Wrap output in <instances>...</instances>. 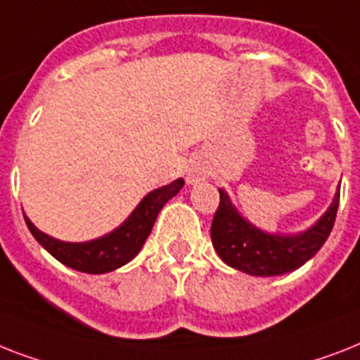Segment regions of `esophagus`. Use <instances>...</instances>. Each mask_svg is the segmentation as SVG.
<instances>
[{
  "mask_svg": "<svg viewBox=\"0 0 360 360\" xmlns=\"http://www.w3.org/2000/svg\"><path fill=\"white\" fill-rule=\"evenodd\" d=\"M206 178V172L202 171V169H198V167H193V169H189L188 172V180L191 184L195 182H200V180H204Z\"/></svg>",
  "mask_w": 360,
  "mask_h": 360,
  "instance_id": "esophagus-1",
  "label": "esophagus"
}]
</instances>
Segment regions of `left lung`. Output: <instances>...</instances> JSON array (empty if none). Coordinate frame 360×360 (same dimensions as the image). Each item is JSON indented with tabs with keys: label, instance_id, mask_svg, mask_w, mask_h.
Instances as JSON below:
<instances>
[{
	"label": "left lung",
	"instance_id": "1",
	"mask_svg": "<svg viewBox=\"0 0 360 360\" xmlns=\"http://www.w3.org/2000/svg\"><path fill=\"white\" fill-rule=\"evenodd\" d=\"M340 202L336 191L327 212L314 225L299 234H269L241 217L230 202L229 195L219 189V208L212 221V243L226 266L255 277L284 275L301 267L320 251L329 238Z\"/></svg>",
	"mask_w": 360,
	"mask_h": 360
}]
</instances>
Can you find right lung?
I'll return each mask as SVG.
<instances>
[{"label":"right lung","mask_w":360,"mask_h":360,"mask_svg":"<svg viewBox=\"0 0 360 360\" xmlns=\"http://www.w3.org/2000/svg\"><path fill=\"white\" fill-rule=\"evenodd\" d=\"M182 188L184 180L178 178L169 186L154 189L137 204V208L119 229H115L113 232H109L102 238L83 241V243L56 240V238L40 232L27 215H24V219L31 234L34 236V240L39 241L51 257L72 269L100 275V273L113 271L117 267L124 266L141 251V247L145 245L146 238L156 223L158 214L162 212L167 200H171Z\"/></svg>","instance_id":"add662e5"}]
</instances>
